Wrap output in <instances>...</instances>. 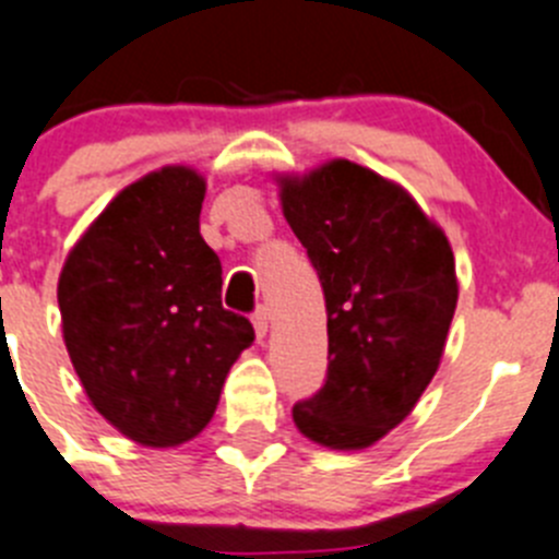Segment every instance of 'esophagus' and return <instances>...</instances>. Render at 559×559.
<instances>
[{
  "label": "esophagus",
  "mask_w": 559,
  "mask_h": 559,
  "mask_svg": "<svg viewBox=\"0 0 559 559\" xmlns=\"http://www.w3.org/2000/svg\"><path fill=\"white\" fill-rule=\"evenodd\" d=\"M252 324H254V332H258V337H265V335H269L271 316H269V310H265V307H260L258 313H254Z\"/></svg>",
  "instance_id": "esophagus-1"
}]
</instances>
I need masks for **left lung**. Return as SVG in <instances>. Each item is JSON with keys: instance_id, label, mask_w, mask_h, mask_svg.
I'll return each instance as SVG.
<instances>
[{"instance_id": "left-lung-1", "label": "left lung", "mask_w": 559, "mask_h": 559, "mask_svg": "<svg viewBox=\"0 0 559 559\" xmlns=\"http://www.w3.org/2000/svg\"><path fill=\"white\" fill-rule=\"evenodd\" d=\"M283 216L326 299L330 366L294 407L305 438L360 452L404 421L432 382L457 307L447 233L399 182L352 160L276 174Z\"/></svg>"}]
</instances>
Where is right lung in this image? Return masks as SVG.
<instances>
[{"label":"right lung","instance_id":"1","mask_svg":"<svg viewBox=\"0 0 559 559\" xmlns=\"http://www.w3.org/2000/svg\"><path fill=\"white\" fill-rule=\"evenodd\" d=\"M191 166L143 174L71 246L58 280L71 366L107 424L150 449L197 438L254 330L222 307Z\"/></svg>","mask_w":559,"mask_h":559}]
</instances>
